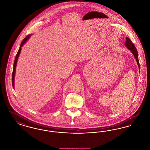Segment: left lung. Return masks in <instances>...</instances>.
Here are the masks:
<instances>
[{
	"instance_id": "8db88e82",
	"label": "left lung",
	"mask_w": 150,
	"mask_h": 150,
	"mask_svg": "<svg viewBox=\"0 0 150 150\" xmlns=\"http://www.w3.org/2000/svg\"><path fill=\"white\" fill-rule=\"evenodd\" d=\"M125 46L127 47V48L130 50L131 51L132 54H133L135 59L137 61V65H138V68L139 69L140 68V66H139V60H138V52H137V50L136 48V47L134 46V44L132 43V41H131V40L128 38L127 37H126V42H125Z\"/></svg>"
}]
</instances>
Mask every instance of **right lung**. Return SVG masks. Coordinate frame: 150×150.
I'll return each instance as SVG.
<instances>
[{
  "label": "right lung",
  "instance_id": "add662e5",
  "mask_svg": "<svg viewBox=\"0 0 150 150\" xmlns=\"http://www.w3.org/2000/svg\"><path fill=\"white\" fill-rule=\"evenodd\" d=\"M30 36H31V35H30L27 36V37L24 38V40L22 41V42L21 44L19 49V50H18V52H17V54H16V58H15L14 65H13V73H12V85H13V88H14V78H15V74H16V66H17V63L18 57H19V56L20 53H21V50H22V47L25 43V42H27V41L29 40V38H30Z\"/></svg>",
  "mask_w": 150,
  "mask_h": 150
}]
</instances>
